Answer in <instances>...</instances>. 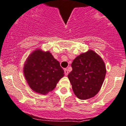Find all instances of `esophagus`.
Returning <instances> with one entry per match:
<instances>
[{
    "instance_id": "34e87169",
    "label": "esophagus",
    "mask_w": 126,
    "mask_h": 126,
    "mask_svg": "<svg viewBox=\"0 0 126 126\" xmlns=\"http://www.w3.org/2000/svg\"><path fill=\"white\" fill-rule=\"evenodd\" d=\"M64 73H65V76H67V75H68V71L67 68H65L64 69Z\"/></svg>"
}]
</instances>
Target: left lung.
<instances>
[{
	"label": "left lung",
	"mask_w": 126,
	"mask_h": 126,
	"mask_svg": "<svg viewBox=\"0 0 126 126\" xmlns=\"http://www.w3.org/2000/svg\"><path fill=\"white\" fill-rule=\"evenodd\" d=\"M68 78L75 95L80 99L94 96L101 88L106 74L104 61L93 50L78 56L72 63Z\"/></svg>",
	"instance_id": "1"
}]
</instances>
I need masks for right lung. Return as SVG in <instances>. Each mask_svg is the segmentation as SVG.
<instances>
[{"instance_id":"1","label":"right lung","mask_w":126,"mask_h":126,"mask_svg":"<svg viewBox=\"0 0 126 126\" xmlns=\"http://www.w3.org/2000/svg\"><path fill=\"white\" fill-rule=\"evenodd\" d=\"M24 74L33 91L47 94L56 87L64 76V71L50 51L39 48L27 58L24 63Z\"/></svg>"}]
</instances>
